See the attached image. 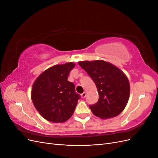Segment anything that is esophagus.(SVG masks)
I'll return each instance as SVG.
<instances>
[{"label":"esophagus","mask_w":158,"mask_h":158,"mask_svg":"<svg viewBox=\"0 0 158 158\" xmlns=\"http://www.w3.org/2000/svg\"><path fill=\"white\" fill-rule=\"evenodd\" d=\"M81 96H82V98H85V96H86V93H85V92L82 93V94H81Z\"/></svg>","instance_id":"obj_1"}]
</instances>
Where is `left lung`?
<instances>
[{"mask_svg": "<svg viewBox=\"0 0 158 158\" xmlns=\"http://www.w3.org/2000/svg\"><path fill=\"white\" fill-rule=\"evenodd\" d=\"M78 64L93 80L99 99L89 106L94 115L106 119L114 117L125 108L130 95V84L123 72L102 60L80 61Z\"/></svg>", "mask_w": 158, "mask_h": 158, "instance_id": "left-lung-1", "label": "left lung"}]
</instances>
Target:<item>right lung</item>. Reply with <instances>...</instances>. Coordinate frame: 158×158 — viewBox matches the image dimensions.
<instances>
[{
	"mask_svg": "<svg viewBox=\"0 0 158 158\" xmlns=\"http://www.w3.org/2000/svg\"><path fill=\"white\" fill-rule=\"evenodd\" d=\"M75 64H56L42 73L33 82L31 98L37 111L46 120L64 123L74 111L80 95L73 82L68 81Z\"/></svg>",
	"mask_w": 158,
	"mask_h": 158,
	"instance_id": "1",
	"label": "right lung"
}]
</instances>
